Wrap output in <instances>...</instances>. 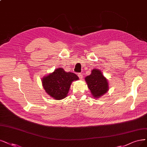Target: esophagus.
<instances>
[{"instance_id":"34e87169","label":"esophagus","mask_w":147,"mask_h":147,"mask_svg":"<svg viewBox=\"0 0 147 147\" xmlns=\"http://www.w3.org/2000/svg\"><path fill=\"white\" fill-rule=\"evenodd\" d=\"M78 76H79V79H82V78H83V75L81 74V73H79L78 74Z\"/></svg>"}]
</instances>
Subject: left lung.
<instances>
[{"mask_svg": "<svg viewBox=\"0 0 147 147\" xmlns=\"http://www.w3.org/2000/svg\"><path fill=\"white\" fill-rule=\"evenodd\" d=\"M85 80L92 95L96 99L105 94L108 90L107 79L99 69H93L91 74L86 76Z\"/></svg>", "mask_w": 147, "mask_h": 147, "instance_id": "left-lung-1", "label": "left lung"}]
</instances>
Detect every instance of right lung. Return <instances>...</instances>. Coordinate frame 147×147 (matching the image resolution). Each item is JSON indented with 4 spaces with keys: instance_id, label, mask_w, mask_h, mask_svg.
Listing matches in <instances>:
<instances>
[{
    "instance_id": "1",
    "label": "right lung",
    "mask_w": 147,
    "mask_h": 147,
    "mask_svg": "<svg viewBox=\"0 0 147 147\" xmlns=\"http://www.w3.org/2000/svg\"><path fill=\"white\" fill-rule=\"evenodd\" d=\"M79 78L76 74L65 72L62 68H57L52 73L42 78V85L46 93L56 100L66 97L71 84Z\"/></svg>"
}]
</instances>
